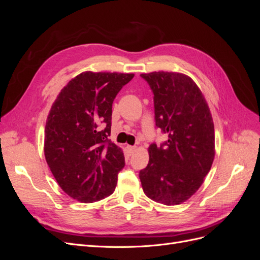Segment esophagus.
Returning <instances> with one entry per match:
<instances>
[{
  "label": "esophagus",
  "instance_id": "1",
  "mask_svg": "<svg viewBox=\"0 0 260 260\" xmlns=\"http://www.w3.org/2000/svg\"><path fill=\"white\" fill-rule=\"evenodd\" d=\"M127 149H128V152H129V154L131 155L133 152H135L136 151V149H137V147L136 146H131V145H128L127 146Z\"/></svg>",
  "mask_w": 260,
  "mask_h": 260
}]
</instances>
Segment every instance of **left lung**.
<instances>
[{
    "instance_id": "obj_1",
    "label": "left lung",
    "mask_w": 260,
    "mask_h": 260,
    "mask_svg": "<svg viewBox=\"0 0 260 260\" xmlns=\"http://www.w3.org/2000/svg\"><path fill=\"white\" fill-rule=\"evenodd\" d=\"M154 94L155 124L168 140L148 147L149 160L140 171L147 198L179 205L199 190L215 157V129L199 86L183 74H142Z\"/></svg>"
}]
</instances>
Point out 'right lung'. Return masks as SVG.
Returning a JSON list of instances; mask_svg holds the SVG:
<instances>
[{
    "instance_id": "1",
    "label": "right lung",
    "mask_w": 260,
    "mask_h": 260,
    "mask_svg": "<svg viewBox=\"0 0 260 260\" xmlns=\"http://www.w3.org/2000/svg\"><path fill=\"white\" fill-rule=\"evenodd\" d=\"M133 74L85 72L70 80L52 105L45 124L44 155L61 190L82 203L113 194L124 167L111 136L116 95Z\"/></svg>"
}]
</instances>
